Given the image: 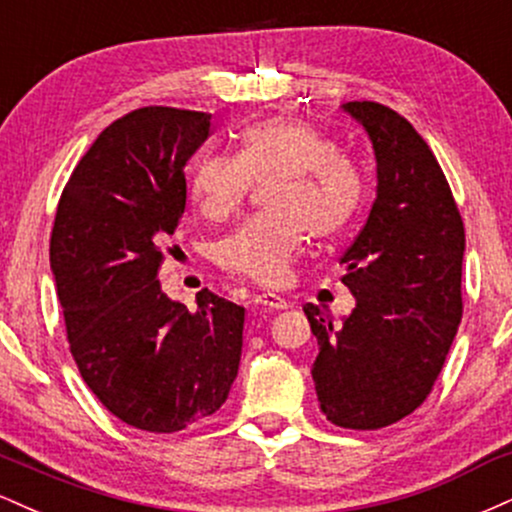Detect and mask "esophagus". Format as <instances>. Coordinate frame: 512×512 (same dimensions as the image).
<instances>
[{
    "instance_id": "1",
    "label": "esophagus",
    "mask_w": 512,
    "mask_h": 512,
    "mask_svg": "<svg viewBox=\"0 0 512 512\" xmlns=\"http://www.w3.org/2000/svg\"><path fill=\"white\" fill-rule=\"evenodd\" d=\"M255 303L264 305V308H274V310L291 308V301H286V298L279 296V293H257Z\"/></svg>"
}]
</instances>
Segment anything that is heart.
I'll return each instance as SVG.
<instances>
[{"instance_id":"b5f03b06","label":"heart","mask_w":512,"mask_h":512,"mask_svg":"<svg viewBox=\"0 0 512 512\" xmlns=\"http://www.w3.org/2000/svg\"><path fill=\"white\" fill-rule=\"evenodd\" d=\"M267 187L269 214L255 216L219 245L228 272L257 284H281L305 238H332L354 219L363 197L356 163L330 139L296 120H262L240 134L236 156L207 154L195 163L190 192L211 221L231 219L252 182Z\"/></svg>"}]
</instances>
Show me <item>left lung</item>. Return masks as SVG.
I'll use <instances>...</instances> for the list:
<instances>
[{
	"label": "left lung",
	"instance_id": "8db88e82",
	"mask_svg": "<svg viewBox=\"0 0 512 512\" xmlns=\"http://www.w3.org/2000/svg\"><path fill=\"white\" fill-rule=\"evenodd\" d=\"M342 108L373 144L378 195L339 260L356 308L342 325L313 303L303 310L320 346L322 414L375 431L419 409L443 370L462 320L464 226L443 168L409 120L373 101Z\"/></svg>",
	"mask_w": 512,
	"mask_h": 512
}]
</instances>
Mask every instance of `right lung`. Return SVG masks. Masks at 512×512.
I'll use <instances>...</instances> for the list:
<instances>
[{
    "label": "right lung",
    "instance_id": "add662e5",
    "mask_svg": "<svg viewBox=\"0 0 512 512\" xmlns=\"http://www.w3.org/2000/svg\"><path fill=\"white\" fill-rule=\"evenodd\" d=\"M209 132L211 115L197 110L149 105L120 117L74 168L52 226L76 368L110 414L151 433L207 419L238 375L243 305L202 289L192 313L156 279L185 214V163Z\"/></svg>",
    "mask_w": 512,
    "mask_h": 512
}]
</instances>
